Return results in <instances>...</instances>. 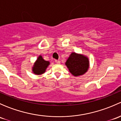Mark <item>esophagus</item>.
Listing matches in <instances>:
<instances>
[{"mask_svg": "<svg viewBox=\"0 0 121 121\" xmlns=\"http://www.w3.org/2000/svg\"><path fill=\"white\" fill-rule=\"evenodd\" d=\"M55 62H56L57 64H60V61L59 60H55Z\"/></svg>", "mask_w": 121, "mask_h": 121, "instance_id": "34e87169", "label": "esophagus"}]
</instances>
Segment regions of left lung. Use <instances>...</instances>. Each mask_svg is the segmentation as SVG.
<instances>
[{
  "instance_id": "1",
  "label": "left lung",
  "mask_w": 121,
  "mask_h": 121,
  "mask_svg": "<svg viewBox=\"0 0 121 121\" xmlns=\"http://www.w3.org/2000/svg\"><path fill=\"white\" fill-rule=\"evenodd\" d=\"M69 72L74 76L82 75L89 67L88 58L83 55L72 53L65 63Z\"/></svg>"
}]
</instances>
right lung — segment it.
Wrapping results in <instances>:
<instances>
[{"label": "right lung", "instance_id": "obj_1", "mask_svg": "<svg viewBox=\"0 0 121 121\" xmlns=\"http://www.w3.org/2000/svg\"><path fill=\"white\" fill-rule=\"evenodd\" d=\"M49 64V61H45L43 58L42 56H40L34 64V66L33 67V72L37 75L43 74L46 71V68Z\"/></svg>", "mask_w": 121, "mask_h": 121}]
</instances>
